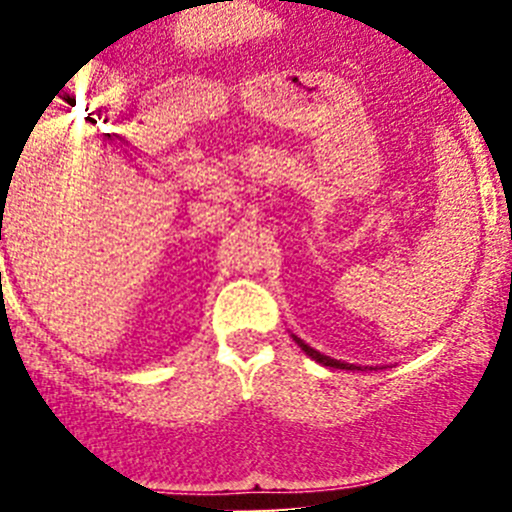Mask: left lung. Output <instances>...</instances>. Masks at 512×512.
Segmentation results:
<instances>
[{"label":"left lung","mask_w":512,"mask_h":512,"mask_svg":"<svg viewBox=\"0 0 512 512\" xmlns=\"http://www.w3.org/2000/svg\"><path fill=\"white\" fill-rule=\"evenodd\" d=\"M293 337V342H296L298 346H301V349L305 351V354H308L310 358H313V361H317V363H322V366H330V368H339V370H363L361 366H356V363H344V361H337V358H330V356H325V354H320V351H315L313 346H308L303 342L301 337H296V334H291ZM373 370V368H370Z\"/></svg>","instance_id":"1"}]
</instances>
